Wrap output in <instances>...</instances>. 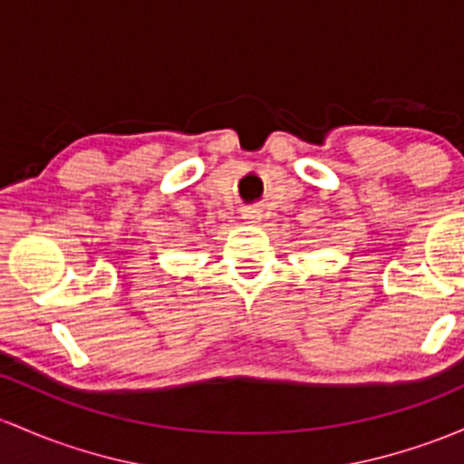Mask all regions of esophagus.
<instances>
[{
    "instance_id": "1",
    "label": "esophagus",
    "mask_w": 464,
    "mask_h": 464,
    "mask_svg": "<svg viewBox=\"0 0 464 464\" xmlns=\"http://www.w3.org/2000/svg\"><path fill=\"white\" fill-rule=\"evenodd\" d=\"M242 220L246 224H259L264 220V213L259 211V208H246V211L242 213Z\"/></svg>"
}]
</instances>
